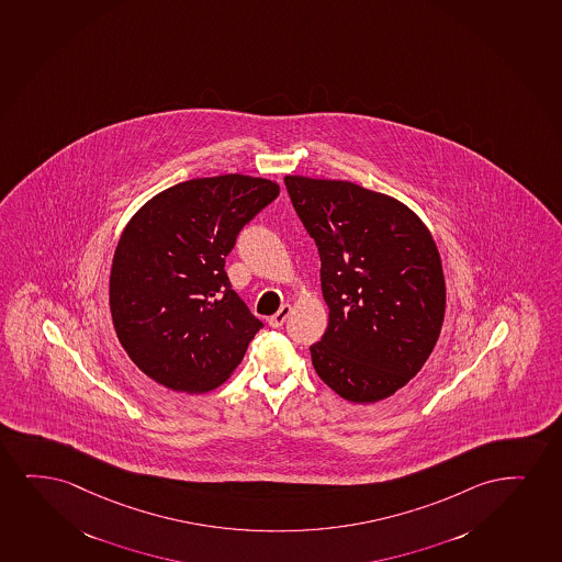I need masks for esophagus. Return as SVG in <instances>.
I'll return each mask as SVG.
<instances>
[{
	"label": "esophagus",
	"mask_w": 562,
	"mask_h": 562,
	"mask_svg": "<svg viewBox=\"0 0 562 562\" xmlns=\"http://www.w3.org/2000/svg\"><path fill=\"white\" fill-rule=\"evenodd\" d=\"M292 314V306L282 305L277 314H272L269 318L270 328H282L284 322L288 321V316Z\"/></svg>",
	"instance_id": "esophagus-1"
}]
</instances>
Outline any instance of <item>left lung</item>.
Returning a JSON list of instances; mask_svg holds the SVG:
<instances>
[{
    "mask_svg": "<svg viewBox=\"0 0 562 562\" xmlns=\"http://www.w3.org/2000/svg\"><path fill=\"white\" fill-rule=\"evenodd\" d=\"M293 207L321 256L328 329L316 373L345 401H383L437 345L446 285L437 244L416 213L349 181L288 176Z\"/></svg>",
    "mask_w": 562,
    "mask_h": 562,
    "instance_id": "obj_1",
    "label": "left lung"
}]
</instances>
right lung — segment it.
<instances>
[{
    "label": "right lung",
    "instance_id": "1",
    "mask_svg": "<svg viewBox=\"0 0 562 562\" xmlns=\"http://www.w3.org/2000/svg\"><path fill=\"white\" fill-rule=\"evenodd\" d=\"M278 194L277 182L257 177L192 179L127 223L110 272V313L125 352L150 380L205 393L240 364L262 322L234 292L225 257Z\"/></svg>",
    "mask_w": 562,
    "mask_h": 562
}]
</instances>
